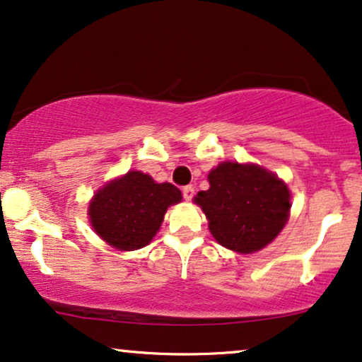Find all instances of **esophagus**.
I'll return each mask as SVG.
<instances>
[{
  "label": "esophagus",
  "mask_w": 362,
  "mask_h": 362,
  "mask_svg": "<svg viewBox=\"0 0 362 362\" xmlns=\"http://www.w3.org/2000/svg\"><path fill=\"white\" fill-rule=\"evenodd\" d=\"M182 196H185L186 201H191V199L194 197V187L192 186L182 187Z\"/></svg>",
  "instance_id": "1"
}]
</instances>
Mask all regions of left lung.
Instances as JSON below:
<instances>
[{
	"label": "left lung",
	"instance_id": "obj_1",
	"mask_svg": "<svg viewBox=\"0 0 362 362\" xmlns=\"http://www.w3.org/2000/svg\"><path fill=\"white\" fill-rule=\"evenodd\" d=\"M194 202L206 214L212 237L237 253L263 250L289 218L291 194L274 173L258 165L223 161L207 176Z\"/></svg>",
	"mask_w": 362,
	"mask_h": 362
}]
</instances>
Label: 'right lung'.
Returning <instances> with one entry per match:
<instances>
[{
	"mask_svg": "<svg viewBox=\"0 0 362 362\" xmlns=\"http://www.w3.org/2000/svg\"><path fill=\"white\" fill-rule=\"evenodd\" d=\"M181 199V191L171 182H155L142 171H129L98 189L88 216L94 232L107 245L132 251L151 242L168 207Z\"/></svg>",
	"mask_w": 362,
	"mask_h": 362,
	"instance_id": "right-lung-1",
	"label": "right lung"
}]
</instances>
